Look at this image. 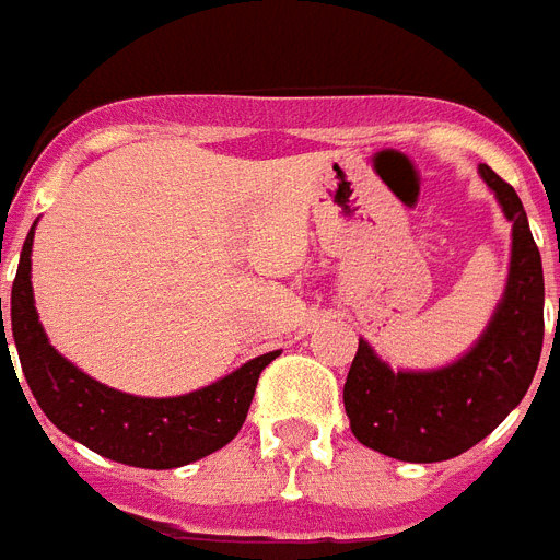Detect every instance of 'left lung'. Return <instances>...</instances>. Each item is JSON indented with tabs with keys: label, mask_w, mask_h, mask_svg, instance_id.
<instances>
[{
	"label": "left lung",
	"mask_w": 560,
	"mask_h": 560,
	"mask_svg": "<svg viewBox=\"0 0 560 560\" xmlns=\"http://www.w3.org/2000/svg\"><path fill=\"white\" fill-rule=\"evenodd\" d=\"M488 188L512 220V270L474 349L439 372H392L360 340L342 400L360 444L400 462H444L482 442L529 392L544 349V267L521 197L488 165Z\"/></svg>",
	"instance_id": "left-lung-1"
}]
</instances>
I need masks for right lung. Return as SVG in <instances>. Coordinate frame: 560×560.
Segmentation results:
<instances>
[{"mask_svg":"<svg viewBox=\"0 0 560 560\" xmlns=\"http://www.w3.org/2000/svg\"><path fill=\"white\" fill-rule=\"evenodd\" d=\"M31 241L34 232L22 244L13 279L11 328L25 381L57 430L107 459L156 470L202 459L235 439L246 421L258 377L279 358V351L249 360L223 381L179 398H136L109 389L48 346L31 293ZM4 342L8 337L2 331V349Z\"/></svg>","mask_w":560,"mask_h":560,"instance_id":"right-lung-1","label":"right lung"}]
</instances>
